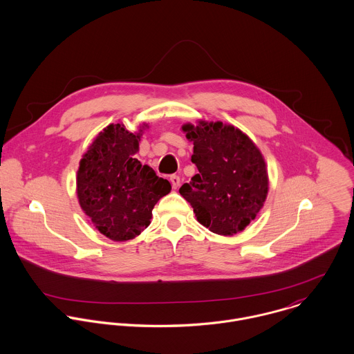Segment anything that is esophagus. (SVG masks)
I'll return each mask as SVG.
<instances>
[{
  "mask_svg": "<svg viewBox=\"0 0 354 354\" xmlns=\"http://www.w3.org/2000/svg\"><path fill=\"white\" fill-rule=\"evenodd\" d=\"M170 183H171V187H173V189H177L178 187H180V177L178 176H176V174H173V176H170Z\"/></svg>",
  "mask_w": 354,
  "mask_h": 354,
  "instance_id": "obj_1",
  "label": "esophagus"
}]
</instances>
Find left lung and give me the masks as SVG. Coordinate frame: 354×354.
<instances>
[{
	"mask_svg": "<svg viewBox=\"0 0 354 354\" xmlns=\"http://www.w3.org/2000/svg\"><path fill=\"white\" fill-rule=\"evenodd\" d=\"M183 131L194 143L199 173L180 188L196 219L212 233L234 236L256 218L268 194L264 158L239 128L221 121L188 122Z\"/></svg>",
	"mask_w": 354,
	"mask_h": 354,
	"instance_id": "8db88e82",
	"label": "left lung"
}]
</instances>
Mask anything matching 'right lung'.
<instances>
[{
    "label": "right lung",
    "mask_w": 354,
    "mask_h": 354,
    "mask_svg": "<svg viewBox=\"0 0 354 354\" xmlns=\"http://www.w3.org/2000/svg\"><path fill=\"white\" fill-rule=\"evenodd\" d=\"M149 124L129 132L124 124H110L83 155L76 194L84 214L103 236L128 241L151 223L152 208L171 191L167 180L142 165L135 153Z\"/></svg>",
    "instance_id": "right-lung-1"
}]
</instances>
